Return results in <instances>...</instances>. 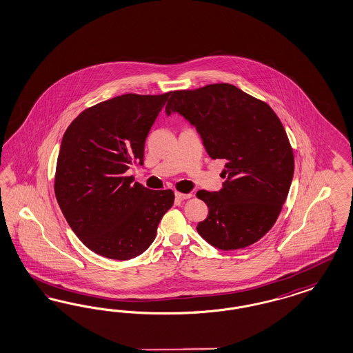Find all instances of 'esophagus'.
I'll list each match as a JSON object with an SVG mask.
<instances>
[{
	"mask_svg": "<svg viewBox=\"0 0 353 353\" xmlns=\"http://www.w3.org/2000/svg\"><path fill=\"white\" fill-rule=\"evenodd\" d=\"M176 199H179V201H183V199H189V198H192L193 196V194H190V193H176Z\"/></svg>",
	"mask_w": 353,
	"mask_h": 353,
	"instance_id": "esophagus-1",
	"label": "esophagus"
}]
</instances>
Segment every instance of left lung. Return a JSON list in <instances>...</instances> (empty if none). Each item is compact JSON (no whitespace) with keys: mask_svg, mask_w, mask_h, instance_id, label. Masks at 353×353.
Instances as JSON below:
<instances>
[{"mask_svg":"<svg viewBox=\"0 0 353 353\" xmlns=\"http://www.w3.org/2000/svg\"><path fill=\"white\" fill-rule=\"evenodd\" d=\"M165 113H180L203 141L211 159L225 163L219 192L199 190L208 207L196 225L220 250L261 240L279 216L290 192L294 158L279 117L262 100L230 83L170 94Z\"/></svg>","mask_w":353,"mask_h":353,"instance_id":"obj_1","label":"left lung"}]
</instances>
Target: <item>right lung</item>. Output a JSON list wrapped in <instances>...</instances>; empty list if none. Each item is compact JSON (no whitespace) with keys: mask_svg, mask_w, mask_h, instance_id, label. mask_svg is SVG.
<instances>
[{"mask_svg":"<svg viewBox=\"0 0 353 353\" xmlns=\"http://www.w3.org/2000/svg\"><path fill=\"white\" fill-rule=\"evenodd\" d=\"M170 92L125 94L83 110L62 137L54 194L70 228L99 256L142 254L174 194L150 190L125 176L143 164L147 135Z\"/></svg>","mask_w":353,"mask_h":353,"instance_id":"obj_1","label":"right lung"}]
</instances>
